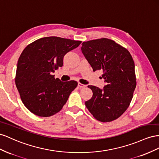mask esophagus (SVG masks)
<instances>
[{
	"instance_id": "1",
	"label": "esophagus",
	"mask_w": 159,
	"mask_h": 159,
	"mask_svg": "<svg viewBox=\"0 0 159 159\" xmlns=\"http://www.w3.org/2000/svg\"><path fill=\"white\" fill-rule=\"evenodd\" d=\"M78 87H79V88H80V89H82V88H84V87H86V85L83 84L82 83H78Z\"/></svg>"
}]
</instances>
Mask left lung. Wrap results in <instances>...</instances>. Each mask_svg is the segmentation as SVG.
Segmentation results:
<instances>
[{"label": "left lung", "instance_id": "8db88e82", "mask_svg": "<svg viewBox=\"0 0 159 159\" xmlns=\"http://www.w3.org/2000/svg\"><path fill=\"white\" fill-rule=\"evenodd\" d=\"M81 51L93 71L102 70V89L89 85L93 97L85 102L97 120L111 122L127 109L136 88L134 63L125 48L106 38L83 42Z\"/></svg>", "mask_w": 159, "mask_h": 159}]
</instances>
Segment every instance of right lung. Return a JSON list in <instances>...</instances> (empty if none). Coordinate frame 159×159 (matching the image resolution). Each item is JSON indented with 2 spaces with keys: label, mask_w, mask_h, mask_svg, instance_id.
Wrapping results in <instances>:
<instances>
[{
  "label": "right lung",
  "mask_w": 159,
  "mask_h": 159,
  "mask_svg": "<svg viewBox=\"0 0 159 159\" xmlns=\"http://www.w3.org/2000/svg\"><path fill=\"white\" fill-rule=\"evenodd\" d=\"M81 41L57 37L39 39L29 44L17 63L15 83L25 106L33 114L48 117L65 105L76 81L62 82L52 75L63 65L65 54Z\"/></svg>",
  "instance_id": "obj_1"
}]
</instances>
